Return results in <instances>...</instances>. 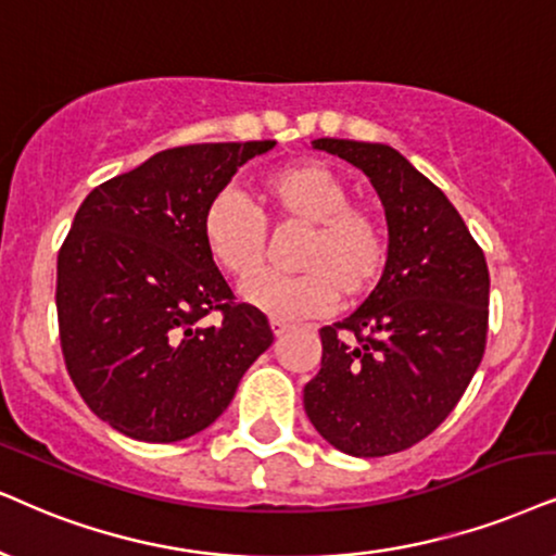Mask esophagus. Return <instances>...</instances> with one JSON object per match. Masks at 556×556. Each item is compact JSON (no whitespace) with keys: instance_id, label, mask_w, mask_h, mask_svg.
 <instances>
[{"instance_id":"1","label":"esophagus","mask_w":556,"mask_h":556,"mask_svg":"<svg viewBox=\"0 0 556 556\" xmlns=\"http://www.w3.org/2000/svg\"><path fill=\"white\" fill-rule=\"evenodd\" d=\"M269 326H271V333H274V336H282V333H287V330H290V323L274 320V318H271Z\"/></svg>"}]
</instances>
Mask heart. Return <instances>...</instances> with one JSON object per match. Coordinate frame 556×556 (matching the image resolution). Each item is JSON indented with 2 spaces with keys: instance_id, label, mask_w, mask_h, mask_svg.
I'll return each mask as SVG.
<instances>
[{
  "instance_id": "1",
  "label": "heart",
  "mask_w": 556,
  "mask_h": 556,
  "mask_svg": "<svg viewBox=\"0 0 556 556\" xmlns=\"http://www.w3.org/2000/svg\"><path fill=\"white\" fill-rule=\"evenodd\" d=\"M262 197L282 220L311 223L302 243L300 274L264 271L241 287V300L274 320L328 313L339 294L356 300L377 285L388 262V230L377 215L351 205V189L318 161H294L262 179ZM202 241L230 277H249L266 256V220L233 187L220 189L202 213Z\"/></svg>"
}]
</instances>
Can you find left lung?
I'll return each mask as SVG.
<instances>
[{
  "mask_svg": "<svg viewBox=\"0 0 556 556\" xmlns=\"http://www.w3.org/2000/svg\"><path fill=\"white\" fill-rule=\"evenodd\" d=\"M313 149L369 177L388 262L349 318L320 328V371L302 400L330 446L388 456L439 428L472 382L488 339V262L448 197L392 146L318 138Z\"/></svg>",
  "mask_w": 556,
  "mask_h": 556,
  "instance_id": "1",
  "label": "left lung"
}]
</instances>
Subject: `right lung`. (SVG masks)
<instances>
[{
	"label": "right lung",
	"mask_w": 556,
	"mask_h": 556,
	"mask_svg": "<svg viewBox=\"0 0 556 556\" xmlns=\"http://www.w3.org/2000/svg\"><path fill=\"white\" fill-rule=\"evenodd\" d=\"M277 140L161 151L91 189L59 251L61 349L91 410L130 439L172 444L215 424L274 336L202 241V213ZM220 309V327L201 318Z\"/></svg>",
	"instance_id": "1"
}]
</instances>
